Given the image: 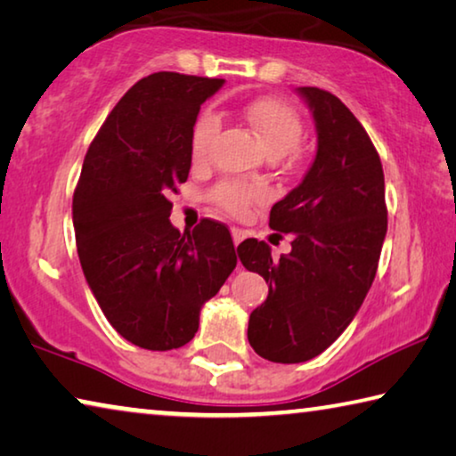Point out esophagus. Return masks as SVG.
<instances>
[{
  "instance_id": "34e87169",
  "label": "esophagus",
  "mask_w": 456,
  "mask_h": 456,
  "mask_svg": "<svg viewBox=\"0 0 456 456\" xmlns=\"http://www.w3.org/2000/svg\"><path fill=\"white\" fill-rule=\"evenodd\" d=\"M231 237H233L235 245H240L245 240V231L240 229V227H233V229H231Z\"/></svg>"
}]
</instances>
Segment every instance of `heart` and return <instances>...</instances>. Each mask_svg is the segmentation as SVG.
Here are the masks:
<instances>
[{
    "mask_svg": "<svg viewBox=\"0 0 456 456\" xmlns=\"http://www.w3.org/2000/svg\"><path fill=\"white\" fill-rule=\"evenodd\" d=\"M243 115L248 124L254 127L259 142L265 148L267 156L278 160L298 146L302 132V121L286 101L276 97H259L243 107ZM221 132V118L213 110H205L194 119L191 132V154L194 162H205L211 154L213 143ZM208 199L215 202L221 211L233 216L248 213L251 202L259 199V191L254 186L240 183V180H223L215 184Z\"/></svg>",
    "mask_w": 456,
    "mask_h": 456,
    "instance_id": "obj_1",
    "label": "heart"
}]
</instances>
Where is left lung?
<instances>
[{
  "instance_id": "obj_1",
  "label": "left lung",
  "mask_w": 456,
  "mask_h": 456,
  "mask_svg": "<svg viewBox=\"0 0 456 456\" xmlns=\"http://www.w3.org/2000/svg\"><path fill=\"white\" fill-rule=\"evenodd\" d=\"M313 111L314 162L270 211V227L292 233V251L273 262L265 241L237 254L270 292L249 314L248 338L259 357L302 363L349 327L373 284L387 231L386 183L378 150L341 99L298 86Z\"/></svg>"
}]
</instances>
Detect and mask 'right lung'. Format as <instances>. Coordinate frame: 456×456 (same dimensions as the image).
<instances>
[{
  "label": "right lung",
  "mask_w": 456,
  "mask_h": 456,
  "mask_svg": "<svg viewBox=\"0 0 456 456\" xmlns=\"http://www.w3.org/2000/svg\"><path fill=\"white\" fill-rule=\"evenodd\" d=\"M223 78L154 72L113 107L86 151L72 197L83 273L111 327L142 349L170 351L199 330L202 305L235 270L229 229L170 223L186 183L191 132Z\"/></svg>",
  "instance_id": "right-lung-1"
}]
</instances>
